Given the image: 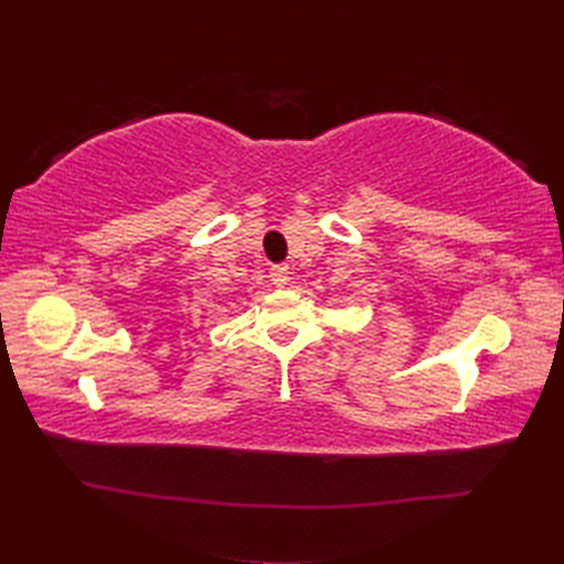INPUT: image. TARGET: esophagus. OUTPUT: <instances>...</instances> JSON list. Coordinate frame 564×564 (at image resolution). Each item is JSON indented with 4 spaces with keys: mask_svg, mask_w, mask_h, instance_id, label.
<instances>
[{
    "mask_svg": "<svg viewBox=\"0 0 564 564\" xmlns=\"http://www.w3.org/2000/svg\"><path fill=\"white\" fill-rule=\"evenodd\" d=\"M289 275H292V272H289V265H284V263L270 268V280L275 282L278 286H284L289 280H292Z\"/></svg>",
    "mask_w": 564,
    "mask_h": 564,
    "instance_id": "34e87169",
    "label": "esophagus"
}]
</instances>
